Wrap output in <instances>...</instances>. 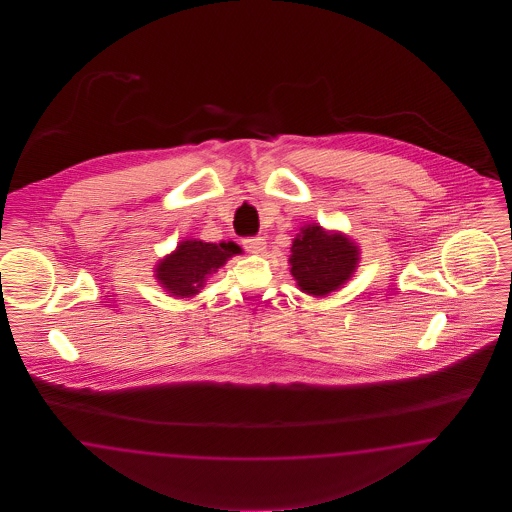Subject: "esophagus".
<instances>
[{
	"label": "esophagus",
	"instance_id": "1",
	"mask_svg": "<svg viewBox=\"0 0 512 512\" xmlns=\"http://www.w3.org/2000/svg\"><path fill=\"white\" fill-rule=\"evenodd\" d=\"M244 248L249 253H263L266 248V242H264L263 236H251V238H244Z\"/></svg>",
	"mask_w": 512,
	"mask_h": 512
}]
</instances>
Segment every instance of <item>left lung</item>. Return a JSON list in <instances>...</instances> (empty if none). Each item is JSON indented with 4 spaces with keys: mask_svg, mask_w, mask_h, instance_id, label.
<instances>
[{
    "mask_svg": "<svg viewBox=\"0 0 512 512\" xmlns=\"http://www.w3.org/2000/svg\"><path fill=\"white\" fill-rule=\"evenodd\" d=\"M289 263L300 291L326 296L357 270L358 246L343 234L326 233L317 223L304 225L293 240Z\"/></svg>",
    "mask_w": 512,
    "mask_h": 512,
    "instance_id": "obj_1",
    "label": "left lung"
}]
</instances>
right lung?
I'll list each match as a JSON object with an SVG mask.
<instances>
[{"label": "right lung", "instance_id": "obj_1", "mask_svg": "<svg viewBox=\"0 0 512 512\" xmlns=\"http://www.w3.org/2000/svg\"><path fill=\"white\" fill-rule=\"evenodd\" d=\"M236 253H242V249L234 242L210 244L195 238L184 240L174 253L155 266V278L172 296L189 298L197 295L206 278Z\"/></svg>", "mask_w": 512, "mask_h": 512}]
</instances>
